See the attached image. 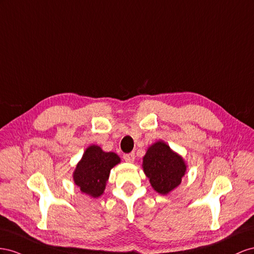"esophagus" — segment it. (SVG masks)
Returning <instances> with one entry per match:
<instances>
[{
  "instance_id": "esophagus-1",
  "label": "esophagus",
  "mask_w": 254,
  "mask_h": 254,
  "mask_svg": "<svg viewBox=\"0 0 254 254\" xmlns=\"http://www.w3.org/2000/svg\"><path fill=\"white\" fill-rule=\"evenodd\" d=\"M123 159L127 163H133L135 161V154L134 153H127L123 155Z\"/></svg>"
}]
</instances>
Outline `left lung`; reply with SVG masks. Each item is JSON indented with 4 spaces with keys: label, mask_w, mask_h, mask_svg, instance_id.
Here are the masks:
<instances>
[{
    "label": "left lung",
    "mask_w": 254,
    "mask_h": 254,
    "mask_svg": "<svg viewBox=\"0 0 254 254\" xmlns=\"http://www.w3.org/2000/svg\"><path fill=\"white\" fill-rule=\"evenodd\" d=\"M142 168L154 190L167 194L181 184L186 172V164L182 156L159 140L149 147L142 159Z\"/></svg>",
    "instance_id": "obj_1"
}]
</instances>
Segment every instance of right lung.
<instances>
[{"label": "right lung", "instance_id": "obj_1", "mask_svg": "<svg viewBox=\"0 0 254 254\" xmlns=\"http://www.w3.org/2000/svg\"><path fill=\"white\" fill-rule=\"evenodd\" d=\"M120 163V157L114 152H104L92 144L84 152L73 172V181L82 192L98 198L104 192L111 169Z\"/></svg>", "mask_w": 254, "mask_h": 254}]
</instances>
